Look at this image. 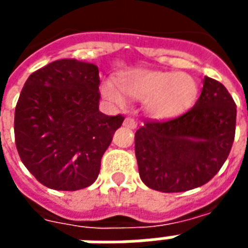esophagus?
<instances>
[{"mask_svg": "<svg viewBox=\"0 0 248 248\" xmlns=\"http://www.w3.org/2000/svg\"><path fill=\"white\" fill-rule=\"evenodd\" d=\"M124 126L129 127V129H135V127H137V122H135V119L127 117V118L124 121Z\"/></svg>", "mask_w": 248, "mask_h": 248, "instance_id": "34e87169", "label": "esophagus"}]
</instances>
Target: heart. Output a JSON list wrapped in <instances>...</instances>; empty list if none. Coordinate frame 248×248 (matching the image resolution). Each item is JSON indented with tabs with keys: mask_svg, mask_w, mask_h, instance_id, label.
<instances>
[{
	"mask_svg": "<svg viewBox=\"0 0 248 248\" xmlns=\"http://www.w3.org/2000/svg\"><path fill=\"white\" fill-rule=\"evenodd\" d=\"M101 93L117 106L126 105V96L143 100V110L150 118L166 121L180 117L196 104L199 84L189 73L135 68L119 73L117 85L102 82Z\"/></svg>",
	"mask_w": 248,
	"mask_h": 248,
	"instance_id": "b5f03b06",
	"label": "heart"
}]
</instances>
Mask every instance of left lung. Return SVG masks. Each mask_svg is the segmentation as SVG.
Instances as JSON below:
<instances>
[{"instance_id":"1","label":"left lung","mask_w":248,"mask_h":248,"mask_svg":"<svg viewBox=\"0 0 248 248\" xmlns=\"http://www.w3.org/2000/svg\"><path fill=\"white\" fill-rule=\"evenodd\" d=\"M236 105L221 82L205 76L201 96L177 118L150 121L135 133L139 176L151 189L199 188L221 170L235 137Z\"/></svg>"}]
</instances>
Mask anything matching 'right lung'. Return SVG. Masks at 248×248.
<instances>
[{"label":"right lung","mask_w":248,"mask_h":248,"mask_svg":"<svg viewBox=\"0 0 248 248\" xmlns=\"http://www.w3.org/2000/svg\"><path fill=\"white\" fill-rule=\"evenodd\" d=\"M98 67L62 59L31 73L14 114L16 146L30 173L56 190H78L98 177L101 157L124 115H105Z\"/></svg>","instance_id":"add662e5"}]
</instances>
